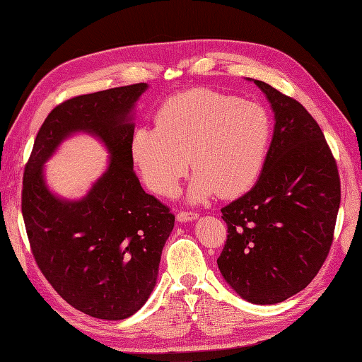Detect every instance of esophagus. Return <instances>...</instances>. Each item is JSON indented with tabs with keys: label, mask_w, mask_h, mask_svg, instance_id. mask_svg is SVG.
I'll use <instances>...</instances> for the list:
<instances>
[{
	"label": "esophagus",
	"mask_w": 362,
	"mask_h": 362,
	"mask_svg": "<svg viewBox=\"0 0 362 362\" xmlns=\"http://www.w3.org/2000/svg\"><path fill=\"white\" fill-rule=\"evenodd\" d=\"M197 216H199V214L194 213V211H179V213H177V221H180V222L193 221V219H196Z\"/></svg>",
	"instance_id": "obj_1"
}]
</instances>
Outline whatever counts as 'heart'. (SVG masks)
Wrapping results in <instances>:
<instances>
[{
    "label": "heart",
    "instance_id": "obj_1",
    "mask_svg": "<svg viewBox=\"0 0 362 362\" xmlns=\"http://www.w3.org/2000/svg\"><path fill=\"white\" fill-rule=\"evenodd\" d=\"M271 134L263 105L193 88L165 101L157 124L138 127L130 151L146 185L157 194L173 196L191 165L189 196L204 201L214 191L228 197L247 189L264 165Z\"/></svg>",
    "mask_w": 362,
    "mask_h": 362
}]
</instances>
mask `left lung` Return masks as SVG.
Instances as JSON below:
<instances>
[{
    "mask_svg": "<svg viewBox=\"0 0 362 362\" xmlns=\"http://www.w3.org/2000/svg\"><path fill=\"white\" fill-rule=\"evenodd\" d=\"M275 129L258 182L224 209L221 274L238 294L274 305L305 289L332 249L341 179L317 121L294 98L255 81Z\"/></svg>",
    "mask_w": 362,
    "mask_h": 362,
    "instance_id": "obj_1",
    "label": "left lung"
}]
</instances>
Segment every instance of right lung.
Here are the masks:
<instances>
[{
	"mask_svg": "<svg viewBox=\"0 0 362 362\" xmlns=\"http://www.w3.org/2000/svg\"><path fill=\"white\" fill-rule=\"evenodd\" d=\"M146 88L132 83L54 107L23 174L21 213L38 269L66 303L96 319L121 320L141 308L174 227L171 209L146 193L134 171L129 113ZM78 129L101 137L112 158L82 202L66 203L44 187L41 166Z\"/></svg>",
	"mask_w": 362,
	"mask_h": 362,
	"instance_id": "right-lung-1",
	"label": "right lung"
}]
</instances>
